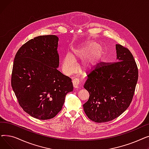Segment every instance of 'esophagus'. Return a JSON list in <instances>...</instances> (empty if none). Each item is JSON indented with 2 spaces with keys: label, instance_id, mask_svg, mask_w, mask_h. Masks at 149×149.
I'll list each match as a JSON object with an SVG mask.
<instances>
[{
  "label": "esophagus",
  "instance_id": "esophagus-1",
  "mask_svg": "<svg viewBox=\"0 0 149 149\" xmlns=\"http://www.w3.org/2000/svg\"><path fill=\"white\" fill-rule=\"evenodd\" d=\"M79 83H80V81L79 80L74 79L72 80V84L75 89H77L79 88Z\"/></svg>",
  "mask_w": 149,
  "mask_h": 149
}]
</instances>
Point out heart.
I'll return each mask as SVG.
<instances>
[{
    "label": "heart",
    "instance_id": "b5f03b06",
    "mask_svg": "<svg viewBox=\"0 0 149 149\" xmlns=\"http://www.w3.org/2000/svg\"><path fill=\"white\" fill-rule=\"evenodd\" d=\"M73 52V56L69 53L66 54L62 60V70L66 75H71L76 71V61L83 59L81 63L83 70H89L95 67L103 56L104 49L96 42H88L75 49Z\"/></svg>",
    "mask_w": 149,
    "mask_h": 149
}]
</instances>
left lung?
<instances>
[{
    "instance_id": "obj_1",
    "label": "left lung",
    "mask_w": 149,
    "mask_h": 149,
    "mask_svg": "<svg viewBox=\"0 0 149 149\" xmlns=\"http://www.w3.org/2000/svg\"><path fill=\"white\" fill-rule=\"evenodd\" d=\"M115 48L116 62L96 68L83 86L89 93L84 111L96 123L111 121L126 111L137 83L138 68L132 53L119 44Z\"/></svg>"
}]
</instances>
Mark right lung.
I'll use <instances>...</instances> for the list:
<instances>
[{
  "label": "right lung",
  "instance_id": "add662e5",
  "mask_svg": "<svg viewBox=\"0 0 149 149\" xmlns=\"http://www.w3.org/2000/svg\"><path fill=\"white\" fill-rule=\"evenodd\" d=\"M58 37L40 36L27 42L15 55L11 86L23 110L35 118L51 119L73 91L69 77L60 72Z\"/></svg>",
  "mask_w": 149,
  "mask_h": 149
}]
</instances>
